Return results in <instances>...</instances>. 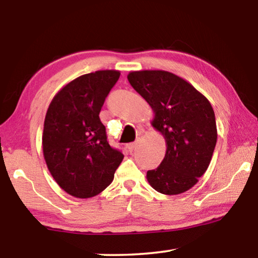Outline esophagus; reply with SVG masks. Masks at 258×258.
<instances>
[{
    "instance_id": "34e87169",
    "label": "esophagus",
    "mask_w": 258,
    "mask_h": 258,
    "mask_svg": "<svg viewBox=\"0 0 258 258\" xmlns=\"http://www.w3.org/2000/svg\"><path fill=\"white\" fill-rule=\"evenodd\" d=\"M138 147V142H133V143H128L127 146H126V148H127V150L130 152H133L135 149H137Z\"/></svg>"
}]
</instances>
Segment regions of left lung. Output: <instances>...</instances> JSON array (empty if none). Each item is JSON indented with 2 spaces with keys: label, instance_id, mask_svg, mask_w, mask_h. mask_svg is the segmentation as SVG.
<instances>
[{
  "label": "left lung",
  "instance_id": "left-lung-1",
  "mask_svg": "<svg viewBox=\"0 0 258 258\" xmlns=\"http://www.w3.org/2000/svg\"><path fill=\"white\" fill-rule=\"evenodd\" d=\"M127 80L155 112L151 124L164 135L166 154L147 180L173 196L191 189L207 171L217 130L211 102L183 78L165 71L132 72Z\"/></svg>",
  "mask_w": 258,
  "mask_h": 258
}]
</instances>
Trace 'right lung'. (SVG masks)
Instances as JSON below:
<instances>
[{
  "instance_id": "obj_1",
  "label": "right lung",
  "mask_w": 258,
  "mask_h": 258,
  "mask_svg": "<svg viewBox=\"0 0 258 258\" xmlns=\"http://www.w3.org/2000/svg\"><path fill=\"white\" fill-rule=\"evenodd\" d=\"M119 76L118 71H98L77 77L54 95L46 111L45 163L61 189L76 198L102 192L124 158L109 145L99 117Z\"/></svg>"
}]
</instances>
